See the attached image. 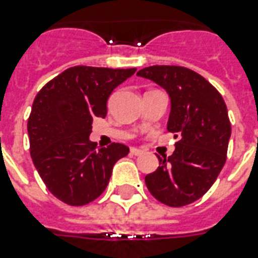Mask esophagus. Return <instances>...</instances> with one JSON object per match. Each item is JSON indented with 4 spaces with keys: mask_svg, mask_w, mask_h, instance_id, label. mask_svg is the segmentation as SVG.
Returning a JSON list of instances; mask_svg holds the SVG:
<instances>
[{
    "mask_svg": "<svg viewBox=\"0 0 258 258\" xmlns=\"http://www.w3.org/2000/svg\"><path fill=\"white\" fill-rule=\"evenodd\" d=\"M131 154H133V155H135V157H139V155H142V154H143V150L135 149V147H133V149H131Z\"/></svg>",
    "mask_w": 258,
    "mask_h": 258,
    "instance_id": "obj_1",
    "label": "esophagus"
}]
</instances>
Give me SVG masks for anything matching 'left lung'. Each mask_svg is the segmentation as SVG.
I'll list each match as a JSON object with an SVG mask.
<instances>
[{
	"label": "left lung",
	"instance_id": "obj_1",
	"mask_svg": "<svg viewBox=\"0 0 258 258\" xmlns=\"http://www.w3.org/2000/svg\"><path fill=\"white\" fill-rule=\"evenodd\" d=\"M137 75L167 92V130L178 138L172 155L158 158L159 167L146 175V186L167 206L192 204L212 187L226 162L232 134L226 104L206 79L184 67L153 66Z\"/></svg>",
	"mask_w": 258,
	"mask_h": 258
}]
</instances>
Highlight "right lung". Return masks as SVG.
Masks as SVG:
<instances>
[{
    "label": "right lung",
    "mask_w": 258,
    "mask_h": 258,
    "mask_svg": "<svg viewBox=\"0 0 258 258\" xmlns=\"http://www.w3.org/2000/svg\"><path fill=\"white\" fill-rule=\"evenodd\" d=\"M137 68L78 66L42 87L28 119L30 157L44 183L64 204L83 206L104 191L113 165L128 154L121 143L97 149L89 141L93 117L107 115V100Z\"/></svg>",
    "instance_id": "obj_1"
}]
</instances>
